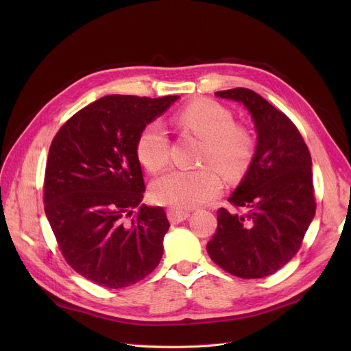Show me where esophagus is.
<instances>
[{"label":"esophagus","instance_id":"obj_1","mask_svg":"<svg viewBox=\"0 0 351 351\" xmlns=\"http://www.w3.org/2000/svg\"><path fill=\"white\" fill-rule=\"evenodd\" d=\"M190 217L189 212L178 210V209H168V219L171 224H180V222Z\"/></svg>","mask_w":351,"mask_h":351}]
</instances>
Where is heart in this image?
<instances>
[{
	"mask_svg": "<svg viewBox=\"0 0 351 351\" xmlns=\"http://www.w3.org/2000/svg\"><path fill=\"white\" fill-rule=\"evenodd\" d=\"M180 123L195 133L205 147L199 169H171L158 177L151 189L156 204L187 210L208 204L219 196L222 180L237 178L249 168L254 154L253 136L236 124L230 108L214 99H199L180 112ZM136 155L151 173H158L169 161V139L161 121L143 127L136 142ZM217 169L215 170V168Z\"/></svg>",
	"mask_w": 351,
	"mask_h": 351,
	"instance_id": "1",
	"label": "heart"
}]
</instances>
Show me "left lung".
Returning <instances> with one entry per match:
<instances>
[{"label": "left lung", "instance_id": "8db88e82", "mask_svg": "<svg viewBox=\"0 0 351 351\" xmlns=\"http://www.w3.org/2000/svg\"><path fill=\"white\" fill-rule=\"evenodd\" d=\"M243 102L258 133L256 152L230 204L219 208L208 244L210 259L239 278H263L299 252L316 210L312 158L295 124L261 95L246 88L217 92Z\"/></svg>", "mask_w": 351, "mask_h": 351}]
</instances>
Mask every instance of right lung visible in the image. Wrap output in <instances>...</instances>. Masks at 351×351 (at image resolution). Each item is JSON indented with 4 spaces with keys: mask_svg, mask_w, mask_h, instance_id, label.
I'll list each match as a JSON object with an SVG mask.
<instances>
[{
    "mask_svg": "<svg viewBox=\"0 0 351 351\" xmlns=\"http://www.w3.org/2000/svg\"><path fill=\"white\" fill-rule=\"evenodd\" d=\"M177 98L108 95L70 117L52 139L45 214L66 262L101 287L139 282L162 258L169 222L161 206L141 205L136 142Z\"/></svg>",
    "mask_w": 351,
    "mask_h": 351,
    "instance_id": "1",
    "label": "right lung"
}]
</instances>
